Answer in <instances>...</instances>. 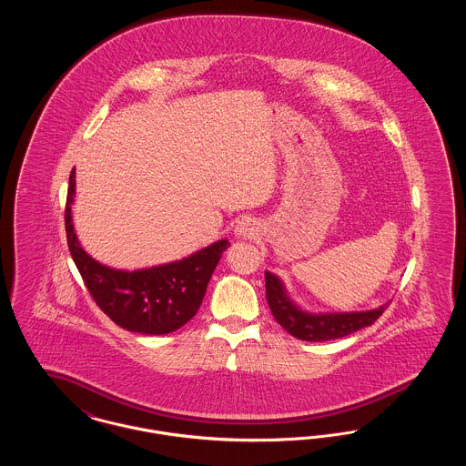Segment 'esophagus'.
Listing matches in <instances>:
<instances>
[{"label":"esophagus","mask_w":466,"mask_h":466,"mask_svg":"<svg viewBox=\"0 0 466 466\" xmlns=\"http://www.w3.org/2000/svg\"><path fill=\"white\" fill-rule=\"evenodd\" d=\"M234 234L241 239H253V238L258 236V225L251 218H243L241 222H238V225H236Z\"/></svg>","instance_id":"1"}]
</instances>
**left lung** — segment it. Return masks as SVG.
<instances>
[{
	"mask_svg": "<svg viewBox=\"0 0 466 466\" xmlns=\"http://www.w3.org/2000/svg\"><path fill=\"white\" fill-rule=\"evenodd\" d=\"M266 293L268 308L276 321L293 337L308 342H323L340 339L370 327L384 312L390 302L370 310L351 312H309L302 309L289 295L279 276L266 270Z\"/></svg>",
	"mask_w": 466,
	"mask_h": 466,
	"instance_id": "left-lung-1",
	"label": "left lung"
}]
</instances>
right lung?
I'll use <instances>...</instances> for the list:
<instances>
[{"instance_id":"obj_1","label":"right lung","mask_w":466,"mask_h":466,"mask_svg":"<svg viewBox=\"0 0 466 466\" xmlns=\"http://www.w3.org/2000/svg\"><path fill=\"white\" fill-rule=\"evenodd\" d=\"M75 169L69 175L66 236L69 253L96 304L118 327L145 335H166L181 329L199 310L213 270L227 239L209 244L192 255L160 266L116 268L92 258L75 232L71 206L75 202Z\"/></svg>"}]
</instances>
